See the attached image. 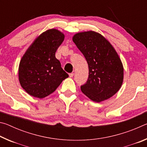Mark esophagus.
Wrapping results in <instances>:
<instances>
[{
	"mask_svg": "<svg viewBox=\"0 0 147 147\" xmlns=\"http://www.w3.org/2000/svg\"><path fill=\"white\" fill-rule=\"evenodd\" d=\"M69 76H70V77H71V78H72V77H73V76H74V73H70V74H69Z\"/></svg>",
	"mask_w": 147,
	"mask_h": 147,
	"instance_id": "34e87169",
	"label": "esophagus"
}]
</instances>
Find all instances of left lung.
Returning <instances> with one entry per match:
<instances>
[{
  "instance_id": "8db88e82",
  "label": "left lung",
  "mask_w": 147,
  "mask_h": 147,
  "mask_svg": "<svg viewBox=\"0 0 147 147\" xmlns=\"http://www.w3.org/2000/svg\"><path fill=\"white\" fill-rule=\"evenodd\" d=\"M86 58L89 76L80 88L84 94L99 102L114 95L123 81V67L112 45L100 34L93 31L76 34L73 38Z\"/></svg>"
}]
</instances>
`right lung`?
<instances>
[{
  "instance_id": "1",
  "label": "right lung",
  "mask_w": 147,
  "mask_h": 147,
  "mask_svg": "<svg viewBox=\"0 0 147 147\" xmlns=\"http://www.w3.org/2000/svg\"><path fill=\"white\" fill-rule=\"evenodd\" d=\"M63 39L61 32L49 30L36 38L22 58L19 67V82L31 96L45 97L68 78L55 56Z\"/></svg>"
}]
</instances>
